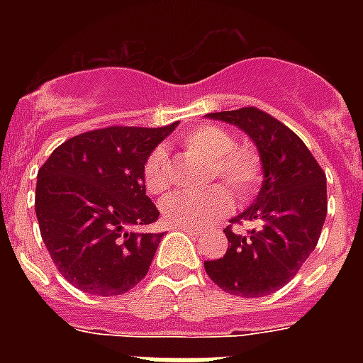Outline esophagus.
I'll list each match as a JSON object with an SVG mask.
<instances>
[{
    "label": "esophagus",
    "instance_id": "34e87169",
    "mask_svg": "<svg viewBox=\"0 0 363 363\" xmlns=\"http://www.w3.org/2000/svg\"><path fill=\"white\" fill-rule=\"evenodd\" d=\"M179 230H182V232H188V233H192V235H199L201 233V230L196 226H177Z\"/></svg>",
    "mask_w": 363,
    "mask_h": 363
}]
</instances>
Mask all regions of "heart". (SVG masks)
Returning <instances> with one entry per match:
<instances>
[{"instance_id": "obj_1", "label": "heart", "mask_w": 363, "mask_h": 363, "mask_svg": "<svg viewBox=\"0 0 363 363\" xmlns=\"http://www.w3.org/2000/svg\"><path fill=\"white\" fill-rule=\"evenodd\" d=\"M181 143L209 162L207 182L220 179L238 201H247L264 181V165L250 147H235L228 130L215 124H199L182 135ZM143 181L150 194H164L171 184L169 160L164 148H154L143 164ZM232 207V198L222 186L201 192H177L165 198L162 215L177 226H205L220 218Z\"/></svg>"}]
</instances>
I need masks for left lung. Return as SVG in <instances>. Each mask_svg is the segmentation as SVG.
<instances>
[{"label":"left lung","instance_id":"left-lung-1","mask_svg":"<svg viewBox=\"0 0 363 363\" xmlns=\"http://www.w3.org/2000/svg\"><path fill=\"white\" fill-rule=\"evenodd\" d=\"M241 128L258 148L264 182L258 198L232 222H254L247 233L224 230L226 254L205 262L216 286L241 298L282 288L315 250L326 220V173L288 125L256 107L211 113Z\"/></svg>","mask_w":363,"mask_h":363}]
</instances>
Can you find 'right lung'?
<instances>
[{"label": "right lung", "mask_w": 363, "mask_h": 363, "mask_svg": "<svg viewBox=\"0 0 363 363\" xmlns=\"http://www.w3.org/2000/svg\"><path fill=\"white\" fill-rule=\"evenodd\" d=\"M111 125L62 143L37 173L41 238L65 281L94 296H121L148 273L164 233L145 228L160 211L143 164L175 130Z\"/></svg>", "instance_id": "right-lung-1"}]
</instances>
